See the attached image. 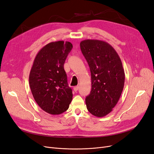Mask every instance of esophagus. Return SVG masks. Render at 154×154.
Instances as JSON below:
<instances>
[{
	"mask_svg": "<svg viewBox=\"0 0 154 154\" xmlns=\"http://www.w3.org/2000/svg\"><path fill=\"white\" fill-rule=\"evenodd\" d=\"M79 86H75V87H74V91L75 92H76V91H77L79 90Z\"/></svg>",
	"mask_w": 154,
	"mask_h": 154,
	"instance_id": "esophagus-1",
	"label": "esophagus"
}]
</instances>
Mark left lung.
<instances>
[{"label":"left lung","mask_w":154,"mask_h":154,"mask_svg":"<svg viewBox=\"0 0 154 154\" xmlns=\"http://www.w3.org/2000/svg\"><path fill=\"white\" fill-rule=\"evenodd\" d=\"M80 46L91 73L87 109L94 116L103 117L112 112L122 94L125 82L122 63L114 48L105 41L87 39Z\"/></svg>","instance_id":"1"}]
</instances>
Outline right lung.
Listing matches in <instances>:
<instances>
[{
    "label": "right lung",
    "instance_id": "1",
    "mask_svg": "<svg viewBox=\"0 0 154 154\" xmlns=\"http://www.w3.org/2000/svg\"><path fill=\"white\" fill-rule=\"evenodd\" d=\"M72 47L62 40L47 44L37 53L30 72L29 85L35 102L52 115L66 111L72 99L63 68Z\"/></svg>",
    "mask_w": 154,
    "mask_h": 154
}]
</instances>
